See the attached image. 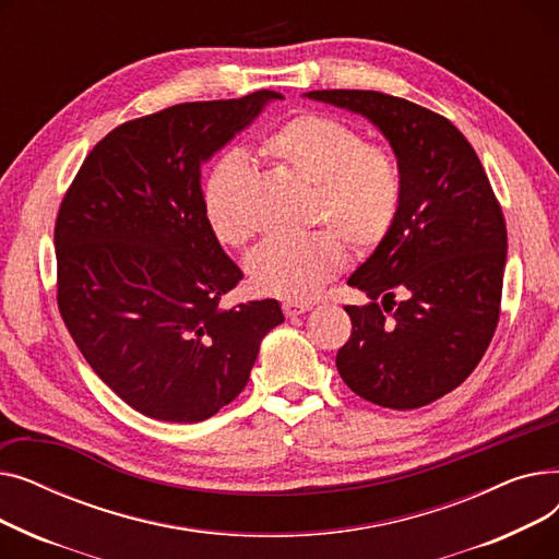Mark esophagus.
I'll return each mask as SVG.
<instances>
[{
	"mask_svg": "<svg viewBox=\"0 0 559 559\" xmlns=\"http://www.w3.org/2000/svg\"><path fill=\"white\" fill-rule=\"evenodd\" d=\"M312 308V304H306V301H285L283 304V312L287 317H297V314H304Z\"/></svg>",
	"mask_w": 559,
	"mask_h": 559,
	"instance_id": "obj_1",
	"label": "esophagus"
}]
</instances>
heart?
Instances as JSON below:
<instances>
[{
  "label": "heart",
  "instance_id": "b5f03b06",
  "mask_svg": "<svg viewBox=\"0 0 559 559\" xmlns=\"http://www.w3.org/2000/svg\"><path fill=\"white\" fill-rule=\"evenodd\" d=\"M262 150L312 186L310 219L335 230L262 242L247 258V276L260 295L310 299L344 270L345 237L358 251L390 238L403 205V169L388 146L369 144L358 129L324 112L295 115L264 138ZM249 183L251 165L240 152L219 156L203 176V213L224 245L251 238Z\"/></svg>",
  "mask_w": 559,
  "mask_h": 559
}]
</instances>
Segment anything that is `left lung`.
I'll use <instances>...</instances> for the list:
<instances>
[{"mask_svg": "<svg viewBox=\"0 0 559 559\" xmlns=\"http://www.w3.org/2000/svg\"><path fill=\"white\" fill-rule=\"evenodd\" d=\"M365 115L403 169L390 238L348 278L369 306H344L337 371L365 401L428 405L472 376L501 317L508 228L474 146L444 115L376 91H310Z\"/></svg>", "mask_w": 559, "mask_h": 559, "instance_id": "1", "label": "left lung"}]
</instances>
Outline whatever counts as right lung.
Wrapping results in <instances>:
<instances>
[{
    "mask_svg": "<svg viewBox=\"0 0 559 559\" xmlns=\"http://www.w3.org/2000/svg\"><path fill=\"white\" fill-rule=\"evenodd\" d=\"M274 91L190 102L112 129L56 215V301L93 371L138 413L176 424L238 396L276 299L222 308L245 276L205 219L201 167Z\"/></svg>",
    "mask_w": 559,
    "mask_h": 559,
    "instance_id": "1",
    "label": "right lung"
}]
</instances>
